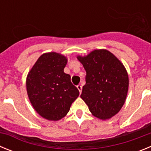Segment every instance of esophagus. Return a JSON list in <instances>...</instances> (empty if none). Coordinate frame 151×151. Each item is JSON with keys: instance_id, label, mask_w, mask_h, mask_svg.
Segmentation results:
<instances>
[{"instance_id": "esophagus-1", "label": "esophagus", "mask_w": 151, "mask_h": 151, "mask_svg": "<svg viewBox=\"0 0 151 151\" xmlns=\"http://www.w3.org/2000/svg\"><path fill=\"white\" fill-rule=\"evenodd\" d=\"M77 88H78V90L79 91V93L81 94V92H82V85H77Z\"/></svg>"}]
</instances>
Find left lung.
<instances>
[{
  "instance_id": "1",
  "label": "left lung",
  "mask_w": 151,
  "mask_h": 151,
  "mask_svg": "<svg viewBox=\"0 0 151 151\" xmlns=\"http://www.w3.org/2000/svg\"><path fill=\"white\" fill-rule=\"evenodd\" d=\"M77 59L86 71L81 98L92 115L103 120L115 116L125 104L129 89V76L123 64L104 49Z\"/></svg>"
}]
</instances>
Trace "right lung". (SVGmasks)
I'll return each mask as SVG.
<instances>
[{"label": "right lung", "instance_id": "right-lung-1", "mask_svg": "<svg viewBox=\"0 0 151 151\" xmlns=\"http://www.w3.org/2000/svg\"><path fill=\"white\" fill-rule=\"evenodd\" d=\"M67 59L56 52L42 54L36 61L26 78L29 101L43 118L57 121L69 112L79 95L71 77L64 73Z\"/></svg>", "mask_w": 151, "mask_h": 151}]
</instances>
